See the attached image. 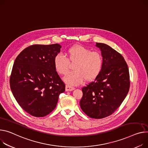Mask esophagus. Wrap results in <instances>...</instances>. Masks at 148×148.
Returning <instances> with one entry per match:
<instances>
[{
	"instance_id": "obj_1",
	"label": "esophagus",
	"mask_w": 148,
	"mask_h": 148,
	"mask_svg": "<svg viewBox=\"0 0 148 148\" xmlns=\"http://www.w3.org/2000/svg\"><path fill=\"white\" fill-rule=\"evenodd\" d=\"M74 89H75V88H73L70 85H66V91H72V90H73Z\"/></svg>"
}]
</instances>
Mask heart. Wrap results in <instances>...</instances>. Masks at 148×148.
<instances>
[{"mask_svg":"<svg viewBox=\"0 0 148 148\" xmlns=\"http://www.w3.org/2000/svg\"><path fill=\"white\" fill-rule=\"evenodd\" d=\"M67 58L58 54L54 59V66L56 72L65 75L69 69V62L75 63L74 71L69 72L64 78V81L71 85L81 84L85 79L92 81L101 73L103 67V55L97 51H92L81 45H75L67 50Z\"/></svg>","mask_w":148,"mask_h":148,"instance_id":"1","label":"heart"}]
</instances>
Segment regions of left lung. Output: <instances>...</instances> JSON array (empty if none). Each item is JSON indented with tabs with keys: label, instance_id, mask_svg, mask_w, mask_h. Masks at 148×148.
Here are the masks:
<instances>
[{
	"label": "left lung",
	"instance_id": "1",
	"mask_svg": "<svg viewBox=\"0 0 148 148\" xmlns=\"http://www.w3.org/2000/svg\"><path fill=\"white\" fill-rule=\"evenodd\" d=\"M104 63L94 81L82 88V111L89 117L103 119L111 115L120 106L130 88V75L123 57L109 45L97 42Z\"/></svg>",
	"mask_w": 148,
	"mask_h": 148
}]
</instances>
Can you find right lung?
Segmentation results:
<instances>
[{"mask_svg": "<svg viewBox=\"0 0 148 148\" xmlns=\"http://www.w3.org/2000/svg\"><path fill=\"white\" fill-rule=\"evenodd\" d=\"M61 45L34 44L16 58L10 76V86L19 105L30 115L41 117L56 108L65 85L56 72L54 59Z\"/></svg>", "mask_w": 148, "mask_h": 148, "instance_id": "add662e5", "label": "right lung"}]
</instances>
